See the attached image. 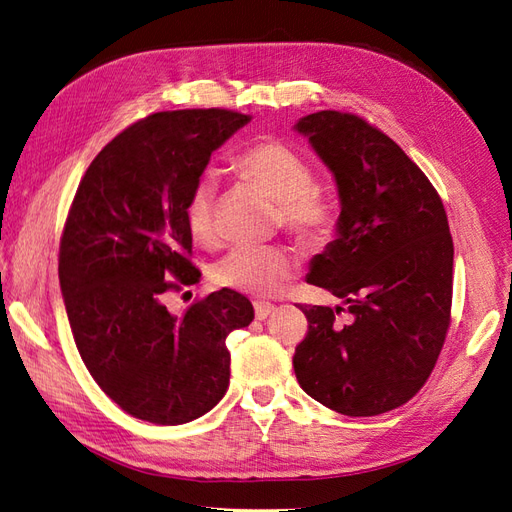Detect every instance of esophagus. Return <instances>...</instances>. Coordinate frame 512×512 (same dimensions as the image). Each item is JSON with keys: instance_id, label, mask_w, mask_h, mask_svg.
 <instances>
[{"instance_id": "1", "label": "esophagus", "mask_w": 512, "mask_h": 512, "mask_svg": "<svg viewBox=\"0 0 512 512\" xmlns=\"http://www.w3.org/2000/svg\"><path fill=\"white\" fill-rule=\"evenodd\" d=\"M254 309H256V318L258 320H265L271 312H273V303L269 301H254Z\"/></svg>"}]
</instances>
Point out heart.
Instances as JSON below:
<instances>
[{"mask_svg": "<svg viewBox=\"0 0 512 512\" xmlns=\"http://www.w3.org/2000/svg\"><path fill=\"white\" fill-rule=\"evenodd\" d=\"M232 168L280 200V222L305 243L327 241L333 228V207L316 185L314 170L297 151L275 138H260L232 158ZM185 224L198 245L218 241L215 188L200 181L185 203ZM297 271V258L284 245L241 243L218 260L215 280L256 297H269Z\"/></svg>", "mask_w": 512, "mask_h": 512, "instance_id": "heart-1", "label": "heart"}]
</instances>
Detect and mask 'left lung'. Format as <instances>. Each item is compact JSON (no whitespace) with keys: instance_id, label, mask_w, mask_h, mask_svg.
Returning <instances> with one entry per match:
<instances>
[{"instance_id":"obj_1","label":"left lung","mask_w":512,"mask_h":512,"mask_svg":"<svg viewBox=\"0 0 512 512\" xmlns=\"http://www.w3.org/2000/svg\"><path fill=\"white\" fill-rule=\"evenodd\" d=\"M294 130L335 177L337 237L307 284L344 307L301 305L307 335L292 365L301 389L339 414L376 416L423 389L444 346L453 303V237L436 188L393 138L363 117L318 111Z\"/></svg>"}]
</instances>
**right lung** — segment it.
Here are the masks:
<instances>
[{"instance_id":"add662e5","label":"right lung","mask_w":512,"mask_h":512,"mask_svg":"<svg viewBox=\"0 0 512 512\" xmlns=\"http://www.w3.org/2000/svg\"><path fill=\"white\" fill-rule=\"evenodd\" d=\"M250 115L226 108L153 113L89 164L59 245V284L89 374L141 421L181 425L209 412L230 382L226 337L254 320L222 288L170 314L164 297L198 282L185 203L211 153Z\"/></svg>"}]
</instances>
